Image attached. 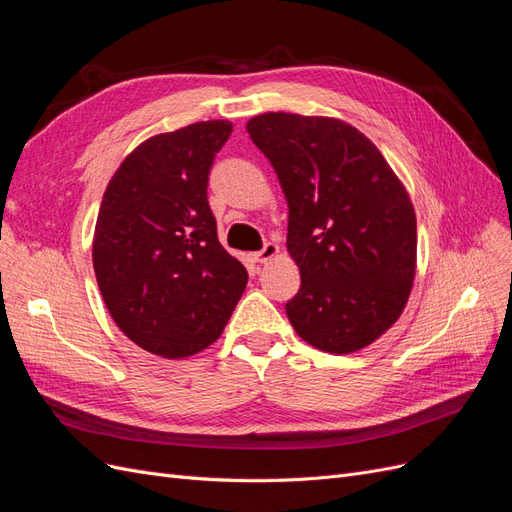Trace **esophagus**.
Instances as JSON below:
<instances>
[{
	"label": "esophagus",
	"instance_id": "obj_1",
	"mask_svg": "<svg viewBox=\"0 0 512 512\" xmlns=\"http://www.w3.org/2000/svg\"><path fill=\"white\" fill-rule=\"evenodd\" d=\"M277 254H280V247H277L275 243H265V247H262L260 252L252 254V258H254L256 262H269V260H273Z\"/></svg>",
	"mask_w": 512,
	"mask_h": 512
}]
</instances>
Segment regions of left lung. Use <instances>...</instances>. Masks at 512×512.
Listing matches in <instances>:
<instances>
[{"label": "left lung", "instance_id": "left-lung-1", "mask_svg": "<svg viewBox=\"0 0 512 512\" xmlns=\"http://www.w3.org/2000/svg\"><path fill=\"white\" fill-rule=\"evenodd\" d=\"M247 134L288 203L286 247L301 288L286 303L301 339L350 354L389 331L416 273V215L369 138L333 117L265 113Z\"/></svg>", "mask_w": 512, "mask_h": 512}]
</instances>
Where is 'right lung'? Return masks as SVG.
Segmentation results:
<instances>
[{
	"mask_svg": "<svg viewBox=\"0 0 512 512\" xmlns=\"http://www.w3.org/2000/svg\"><path fill=\"white\" fill-rule=\"evenodd\" d=\"M226 119L147 138L115 170L94 232V271L117 327L162 359L211 346L247 284L218 241L209 170Z\"/></svg>",
	"mask_w": 512,
	"mask_h": 512,
	"instance_id": "right-lung-1",
	"label": "right lung"
}]
</instances>
